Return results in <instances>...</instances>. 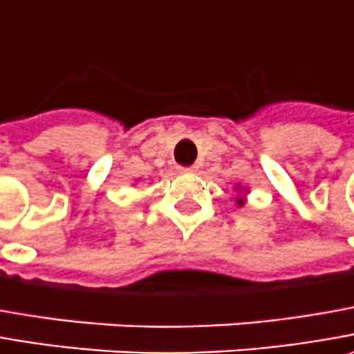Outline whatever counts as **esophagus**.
<instances>
[{"mask_svg": "<svg viewBox=\"0 0 354 354\" xmlns=\"http://www.w3.org/2000/svg\"><path fill=\"white\" fill-rule=\"evenodd\" d=\"M182 172H196L198 170V166H188V168H180Z\"/></svg>", "mask_w": 354, "mask_h": 354, "instance_id": "esophagus-1", "label": "esophagus"}]
</instances>
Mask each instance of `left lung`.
<instances>
[{"mask_svg":"<svg viewBox=\"0 0 354 354\" xmlns=\"http://www.w3.org/2000/svg\"><path fill=\"white\" fill-rule=\"evenodd\" d=\"M237 203H239V205H243V198H239V200H237Z\"/></svg>","mask_w":354,"mask_h":354,"instance_id":"1","label":"left lung"}]
</instances>
